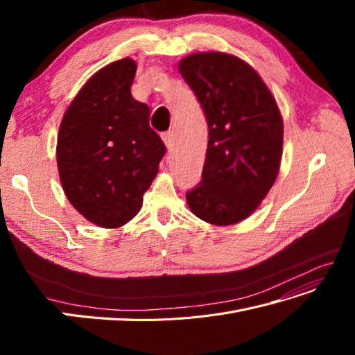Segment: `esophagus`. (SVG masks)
Here are the masks:
<instances>
[{
    "label": "esophagus",
    "instance_id": "34e87169",
    "mask_svg": "<svg viewBox=\"0 0 355 355\" xmlns=\"http://www.w3.org/2000/svg\"><path fill=\"white\" fill-rule=\"evenodd\" d=\"M161 139H163V142L166 144V146L170 149L171 145H173V133L171 132H164L161 135Z\"/></svg>",
    "mask_w": 355,
    "mask_h": 355
}]
</instances>
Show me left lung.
Returning a JSON list of instances; mask_svg holds the SVG:
<instances>
[{"label":"left lung","mask_w":355,"mask_h":355,"mask_svg":"<svg viewBox=\"0 0 355 355\" xmlns=\"http://www.w3.org/2000/svg\"><path fill=\"white\" fill-rule=\"evenodd\" d=\"M209 128L200 184L187 192L197 218L237 223L256 210L278 175L280 111L256 71L225 53H196L179 63Z\"/></svg>","instance_id":"8db88e82"}]
</instances>
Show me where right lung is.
I'll return each instance as SVG.
<instances>
[{
  "label": "right lung",
  "mask_w": 355,
  "mask_h": 355,
  "mask_svg": "<svg viewBox=\"0 0 355 355\" xmlns=\"http://www.w3.org/2000/svg\"><path fill=\"white\" fill-rule=\"evenodd\" d=\"M136 63L121 59L96 72L63 115L58 168L63 191L83 216L116 228L142 207L166 154L149 127L148 105L133 99Z\"/></svg>",
  "instance_id": "1"
}]
</instances>
